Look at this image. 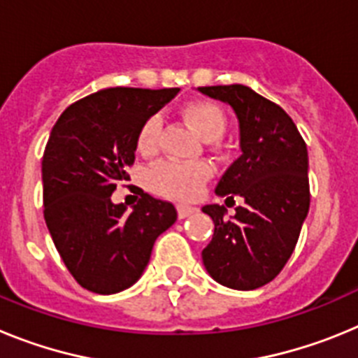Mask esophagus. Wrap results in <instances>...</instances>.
Listing matches in <instances>:
<instances>
[{
	"instance_id": "obj_1",
	"label": "esophagus",
	"mask_w": 358,
	"mask_h": 358,
	"mask_svg": "<svg viewBox=\"0 0 358 358\" xmlns=\"http://www.w3.org/2000/svg\"><path fill=\"white\" fill-rule=\"evenodd\" d=\"M194 213H197V208L186 206V204H177V215H179V218H186Z\"/></svg>"
}]
</instances>
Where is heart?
Returning a JSON list of instances; mask_svg holds the SVG:
<instances>
[{
  "label": "heart",
  "mask_w": 358,
  "mask_h": 358,
  "mask_svg": "<svg viewBox=\"0 0 358 358\" xmlns=\"http://www.w3.org/2000/svg\"><path fill=\"white\" fill-rule=\"evenodd\" d=\"M186 123L192 131L204 141H213L220 138L226 129V116L222 109L211 102H194L182 109ZM161 120L152 116L141 125L138 132V150L145 156L154 154L157 148ZM210 177V169L202 163H176L161 161L150 170V186L163 195L173 199H194L201 192L202 185Z\"/></svg>",
  "instance_id": "1"
}]
</instances>
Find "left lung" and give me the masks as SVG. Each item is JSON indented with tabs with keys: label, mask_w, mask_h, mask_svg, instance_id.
Listing matches in <instances>:
<instances>
[{
	"label": "left lung",
	"mask_w": 358,
	"mask_h": 358,
	"mask_svg": "<svg viewBox=\"0 0 358 358\" xmlns=\"http://www.w3.org/2000/svg\"><path fill=\"white\" fill-rule=\"evenodd\" d=\"M199 93L235 110L240 131L238 159L220 177L215 194L242 206L206 204L215 224L202 264L217 283L255 290L280 274L296 248L310 208L308 152L285 110L242 84L197 87Z\"/></svg>",
	"instance_id": "8db88e82"
}]
</instances>
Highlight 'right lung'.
Listing matches in <instances>:
<instances>
[{
    "instance_id": "obj_1",
    "label": "right lung",
    "mask_w": 358,
    "mask_h": 358,
    "mask_svg": "<svg viewBox=\"0 0 358 358\" xmlns=\"http://www.w3.org/2000/svg\"><path fill=\"white\" fill-rule=\"evenodd\" d=\"M177 93L109 87L69 106L53 125L43 157L44 220L68 271L91 292L134 285L156 238L177 220L173 204L143 192L131 211L110 199L129 179L141 125Z\"/></svg>"
}]
</instances>
